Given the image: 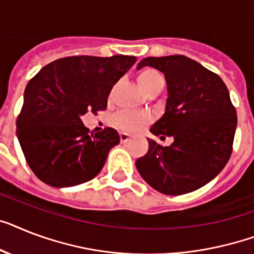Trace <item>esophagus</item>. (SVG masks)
<instances>
[{
    "mask_svg": "<svg viewBox=\"0 0 254 254\" xmlns=\"http://www.w3.org/2000/svg\"><path fill=\"white\" fill-rule=\"evenodd\" d=\"M130 134L129 133H127V131H121L120 133V141H121V143H125V142H127L129 141V139H130Z\"/></svg>",
    "mask_w": 254,
    "mask_h": 254,
    "instance_id": "1",
    "label": "esophagus"
}]
</instances>
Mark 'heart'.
<instances>
[{"label":"heart","mask_w":254,"mask_h":254,"mask_svg":"<svg viewBox=\"0 0 254 254\" xmlns=\"http://www.w3.org/2000/svg\"><path fill=\"white\" fill-rule=\"evenodd\" d=\"M137 82L142 91L147 92L158 86H163V78L156 70L145 69L137 75ZM150 117L146 113L133 112V111H124V112L117 113L112 119V123L115 127H117L120 130L124 131H135L138 130L142 125L148 123Z\"/></svg>","instance_id":"1"}]
</instances>
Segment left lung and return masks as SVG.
Instances as JSON below:
<instances>
[{"label": "left lung", "instance_id": "8db88e82", "mask_svg": "<svg viewBox=\"0 0 254 254\" xmlns=\"http://www.w3.org/2000/svg\"><path fill=\"white\" fill-rule=\"evenodd\" d=\"M151 66L164 74L166 109L150 131L172 137L170 146L147 138V154L135 162L142 179L163 194L197 190L218 176L230 159L236 109L219 75L181 55L146 57L137 69Z\"/></svg>", "mask_w": 254, "mask_h": 254}]
</instances>
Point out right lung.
Instances as JSON below:
<instances>
[{
	"label": "right lung",
	"mask_w": 254,
	"mask_h": 254,
	"mask_svg": "<svg viewBox=\"0 0 254 254\" xmlns=\"http://www.w3.org/2000/svg\"><path fill=\"white\" fill-rule=\"evenodd\" d=\"M135 61L134 56L123 55L65 57L48 64L28 82L16 137L43 183L75 187L102 171L120 135L112 127L88 134L80 117L107 108L112 87Z\"/></svg>",
	"instance_id": "add662e5"
}]
</instances>
